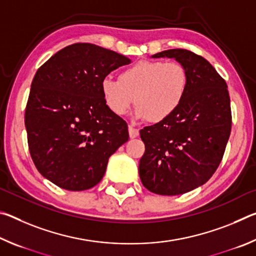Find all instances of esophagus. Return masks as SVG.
Wrapping results in <instances>:
<instances>
[{"label": "esophagus", "mask_w": 256, "mask_h": 256, "mask_svg": "<svg viewBox=\"0 0 256 256\" xmlns=\"http://www.w3.org/2000/svg\"><path fill=\"white\" fill-rule=\"evenodd\" d=\"M128 134H130V138H134L138 136V130L136 128L132 125H128Z\"/></svg>", "instance_id": "obj_1"}]
</instances>
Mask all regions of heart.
<instances>
[{
  "label": "heart",
  "instance_id": "1",
  "mask_svg": "<svg viewBox=\"0 0 256 256\" xmlns=\"http://www.w3.org/2000/svg\"><path fill=\"white\" fill-rule=\"evenodd\" d=\"M188 86V71L180 63L156 60H138L125 68L118 80L104 78L100 92L112 114L123 116L136 102V118L160 123L180 107Z\"/></svg>",
  "mask_w": 256,
  "mask_h": 256
}]
</instances>
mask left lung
Listing matches in <instances>:
<instances>
[{
  "instance_id": "left-lung-1",
  "label": "left lung",
  "mask_w": 256,
  "mask_h": 256,
  "mask_svg": "<svg viewBox=\"0 0 256 256\" xmlns=\"http://www.w3.org/2000/svg\"><path fill=\"white\" fill-rule=\"evenodd\" d=\"M175 58L188 74V92L174 115L140 131L146 152L138 164L142 184L160 196H180L210 180L232 130L227 84L202 56L167 50L151 56Z\"/></svg>"
}]
</instances>
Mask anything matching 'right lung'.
Returning a JSON list of instances; mask_svg holds the SVG:
<instances>
[{"label":"right lung","instance_id":"1","mask_svg":"<svg viewBox=\"0 0 256 256\" xmlns=\"http://www.w3.org/2000/svg\"><path fill=\"white\" fill-rule=\"evenodd\" d=\"M130 62L114 50L79 42L38 68L24 125L34 166L52 183L68 190L94 188L110 156L128 140V124L105 105L100 82Z\"/></svg>","mask_w":256,"mask_h":256}]
</instances>
